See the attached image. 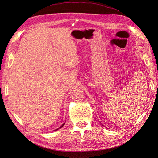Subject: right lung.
<instances>
[{"instance_id":"1","label":"right lung","mask_w":158,"mask_h":158,"mask_svg":"<svg viewBox=\"0 0 158 158\" xmlns=\"http://www.w3.org/2000/svg\"><path fill=\"white\" fill-rule=\"evenodd\" d=\"M64 123H63V124H62V125L61 126H60V127H59V128H61V127H63V126H64ZM59 128H58V129H57V130H58Z\"/></svg>"}]
</instances>
